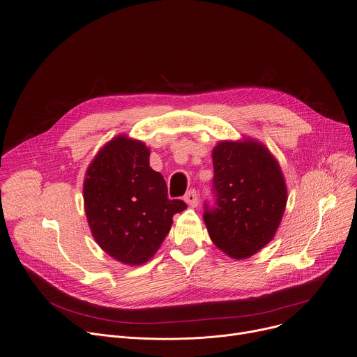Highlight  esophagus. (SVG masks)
I'll return each instance as SVG.
<instances>
[{"instance_id": "obj_1", "label": "esophagus", "mask_w": 357, "mask_h": 357, "mask_svg": "<svg viewBox=\"0 0 357 357\" xmlns=\"http://www.w3.org/2000/svg\"><path fill=\"white\" fill-rule=\"evenodd\" d=\"M183 199H185V202H186L189 206H192V208H197L198 204H199L198 193H197V190H193V189H190V190L186 193Z\"/></svg>"}]
</instances>
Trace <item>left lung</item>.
<instances>
[{
  "label": "left lung",
  "instance_id": "8db88e82",
  "mask_svg": "<svg viewBox=\"0 0 357 357\" xmlns=\"http://www.w3.org/2000/svg\"><path fill=\"white\" fill-rule=\"evenodd\" d=\"M213 208L204 220L212 242L232 259H246L275 236L287 202L279 162L256 139L220 141L212 151Z\"/></svg>",
  "mask_w": 357,
  "mask_h": 357
}]
</instances>
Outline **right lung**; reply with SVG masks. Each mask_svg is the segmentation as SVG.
Returning a JSON list of instances; mask_svg holds the SVG:
<instances>
[{
    "label": "right lung",
    "instance_id": "add662e5",
    "mask_svg": "<svg viewBox=\"0 0 357 357\" xmlns=\"http://www.w3.org/2000/svg\"><path fill=\"white\" fill-rule=\"evenodd\" d=\"M149 148L128 135L107 142L84 179V206L91 234L115 261L138 266L158 252L172 218L186 204L168 198L164 176L149 167Z\"/></svg>",
    "mask_w": 357,
    "mask_h": 357
}]
</instances>
